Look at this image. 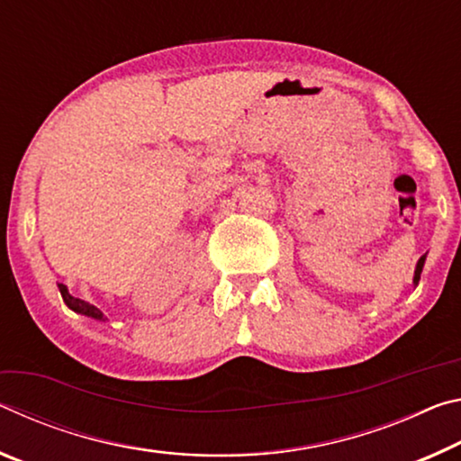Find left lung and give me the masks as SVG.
<instances>
[{"instance_id":"8db88e82","label":"left lung","mask_w":461,"mask_h":461,"mask_svg":"<svg viewBox=\"0 0 461 461\" xmlns=\"http://www.w3.org/2000/svg\"><path fill=\"white\" fill-rule=\"evenodd\" d=\"M425 259H427V255H422V258L417 261V267H414V277H412V284L414 285H419L420 271H422V267H425Z\"/></svg>"}]
</instances>
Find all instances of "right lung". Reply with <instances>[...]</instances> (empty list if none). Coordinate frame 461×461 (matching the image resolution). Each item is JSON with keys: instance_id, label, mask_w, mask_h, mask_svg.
Returning a JSON list of instances; mask_svg holds the SVG:
<instances>
[{"instance_id": "obj_1", "label": "right lung", "mask_w": 461, "mask_h": 461, "mask_svg": "<svg viewBox=\"0 0 461 461\" xmlns=\"http://www.w3.org/2000/svg\"><path fill=\"white\" fill-rule=\"evenodd\" d=\"M57 285H59L60 296H63V300H65V304L69 306L73 312L83 314V316H89V319L100 321V322H105V321H108V319H105V316H104V312H102L100 308H97V306L89 304V302L81 300V298H75V296H71V294H69V290H67V285H65V284H57Z\"/></svg>"}]
</instances>
